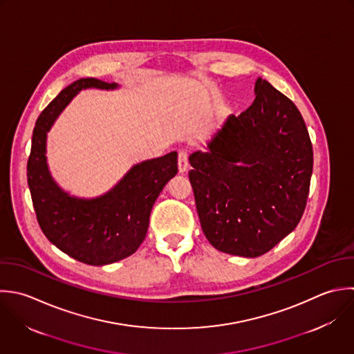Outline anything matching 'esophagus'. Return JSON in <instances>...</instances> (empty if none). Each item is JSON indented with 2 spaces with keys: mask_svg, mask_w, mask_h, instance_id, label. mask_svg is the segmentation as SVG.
Here are the masks:
<instances>
[{
  "mask_svg": "<svg viewBox=\"0 0 354 354\" xmlns=\"http://www.w3.org/2000/svg\"><path fill=\"white\" fill-rule=\"evenodd\" d=\"M178 165H179V171L183 174L187 171V167H189V153L185 151V150H180L179 151V156H178Z\"/></svg>",
  "mask_w": 354,
  "mask_h": 354,
  "instance_id": "1",
  "label": "esophagus"
}]
</instances>
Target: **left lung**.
Segmentation results:
<instances>
[{"label":"left lung","mask_w":354,"mask_h":354,"mask_svg":"<svg viewBox=\"0 0 354 354\" xmlns=\"http://www.w3.org/2000/svg\"><path fill=\"white\" fill-rule=\"evenodd\" d=\"M257 97L230 114L189 161L201 229L216 250L257 258L299 223L310 187L313 147L291 99L258 78Z\"/></svg>","instance_id":"obj_1"}]
</instances>
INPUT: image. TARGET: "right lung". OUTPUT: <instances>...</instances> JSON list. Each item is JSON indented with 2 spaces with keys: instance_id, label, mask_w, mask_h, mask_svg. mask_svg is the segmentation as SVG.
I'll return each mask as SVG.
<instances>
[{
  "instance_id": "1",
  "label": "right lung",
  "mask_w": 354,
  "mask_h": 354,
  "mask_svg": "<svg viewBox=\"0 0 354 354\" xmlns=\"http://www.w3.org/2000/svg\"><path fill=\"white\" fill-rule=\"evenodd\" d=\"M117 84L80 78L66 86L39 114L27 160V183L45 237L78 262L102 266L132 255L146 237L154 201L178 174V154L135 165L107 194L78 200L52 180L45 158L46 132L63 107L82 88L113 89Z\"/></svg>"
}]
</instances>
